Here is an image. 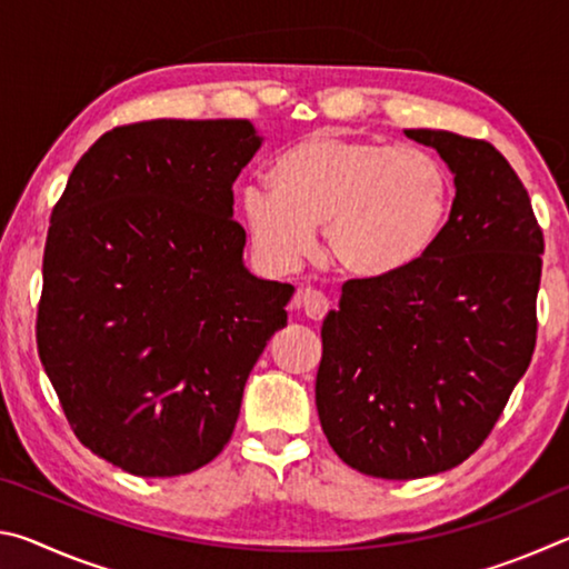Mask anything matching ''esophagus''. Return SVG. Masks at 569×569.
I'll use <instances>...</instances> for the list:
<instances>
[{
	"mask_svg": "<svg viewBox=\"0 0 569 569\" xmlns=\"http://www.w3.org/2000/svg\"><path fill=\"white\" fill-rule=\"evenodd\" d=\"M298 303H301L303 313L308 319L313 321H321L326 313H329V298H326L321 291H316V288H303L301 296H298Z\"/></svg>",
	"mask_w": 569,
	"mask_h": 569,
	"instance_id": "34e87169",
	"label": "esophagus"
}]
</instances>
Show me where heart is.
Segmentation results:
<instances>
[{"instance_id":"obj_1","label":"heart","mask_w":569,"mask_h":569,"mask_svg":"<svg viewBox=\"0 0 569 569\" xmlns=\"http://www.w3.org/2000/svg\"><path fill=\"white\" fill-rule=\"evenodd\" d=\"M273 190L246 188L240 210L266 261L293 268L323 226L336 263L383 276L427 253L445 226L451 178L435 152L417 146L311 132L276 158Z\"/></svg>"}]
</instances>
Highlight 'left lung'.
<instances>
[{
  "label": "left lung",
  "mask_w": 569,
  "mask_h": 569,
  "mask_svg": "<svg viewBox=\"0 0 569 569\" xmlns=\"http://www.w3.org/2000/svg\"><path fill=\"white\" fill-rule=\"evenodd\" d=\"M455 172L435 243L399 271L351 278L323 319L316 409L363 475L419 479L475 455L537 341L545 238L502 152L447 130H403Z\"/></svg>",
  "instance_id": "left-lung-1"
}]
</instances>
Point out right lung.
Masks as SVG:
<instances>
[{
    "mask_svg": "<svg viewBox=\"0 0 569 569\" xmlns=\"http://www.w3.org/2000/svg\"><path fill=\"white\" fill-rule=\"evenodd\" d=\"M263 138L248 120L104 132L57 200L37 349L77 439L138 477H180L233 435L293 286L243 266L233 182Z\"/></svg>",
    "mask_w": 569,
    "mask_h": 569,
    "instance_id": "1",
    "label": "right lung"
}]
</instances>
